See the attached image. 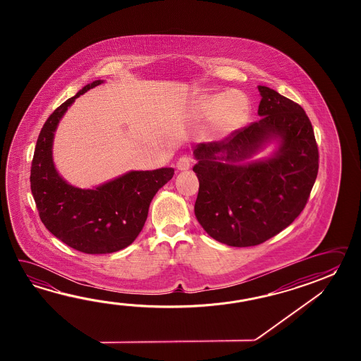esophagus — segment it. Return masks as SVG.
Wrapping results in <instances>:
<instances>
[{"label":"esophagus","instance_id":"esophagus-1","mask_svg":"<svg viewBox=\"0 0 361 361\" xmlns=\"http://www.w3.org/2000/svg\"><path fill=\"white\" fill-rule=\"evenodd\" d=\"M192 164V157L191 156H188V154H184L182 156L177 162V168L178 170H180V171H183V170H188L191 168Z\"/></svg>","mask_w":361,"mask_h":361}]
</instances>
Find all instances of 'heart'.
Wrapping results in <instances>:
<instances>
[{
	"instance_id": "heart-1",
	"label": "heart",
	"mask_w": 361,
	"mask_h": 361,
	"mask_svg": "<svg viewBox=\"0 0 361 361\" xmlns=\"http://www.w3.org/2000/svg\"><path fill=\"white\" fill-rule=\"evenodd\" d=\"M249 99L244 92L230 90L207 95L200 100L199 115L205 120L214 118V129L221 134L236 130L249 116Z\"/></svg>"
}]
</instances>
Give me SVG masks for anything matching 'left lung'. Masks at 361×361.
Masks as SVG:
<instances>
[{
    "label": "left lung",
    "instance_id": "1",
    "mask_svg": "<svg viewBox=\"0 0 361 361\" xmlns=\"http://www.w3.org/2000/svg\"><path fill=\"white\" fill-rule=\"evenodd\" d=\"M258 121L221 142L200 143L195 215L207 235L226 245H259L286 228L305 209L319 170V151L306 112L267 86ZM269 158L252 161L269 142Z\"/></svg>",
    "mask_w": 361,
    "mask_h": 361
}]
</instances>
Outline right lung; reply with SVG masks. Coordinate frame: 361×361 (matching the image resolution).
<instances>
[{"instance_id":"add662e5","label":"right lung","mask_w":361,"mask_h":361,"mask_svg":"<svg viewBox=\"0 0 361 361\" xmlns=\"http://www.w3.org/2000/svg\"><path fill=\"white\" fill-rule=\"evenodd\" d=\"M103 82L86 85L49 116L32 160V195L41 221L55 238L86 254L115 253L130 245L154 195L174 176L173 168L131 170L94 188H78L61 177L53 160L55 130L72 103Z\"/></svg>"}]
</instances>
